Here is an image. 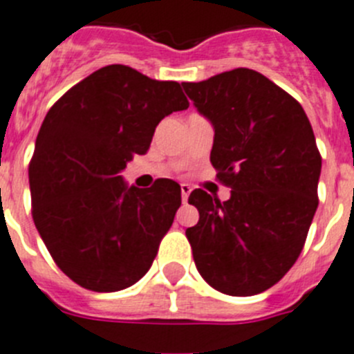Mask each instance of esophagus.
I'll use <instances>...</instances> for the list:
<instances>
[{
  "label": "esophagus",
  "instance_id": "obj_1",
  "mask_svg": "<svg viewBox=\"0 0 354 354\" xmlns=\"http://www.w3.org/2000/svg\"><path fill=\"white\" fill-rule=\"evenodd\" d=\"M180 189H181V199H183V203H187V199H189L190 192H192V187H190L189 183H181Z\"/></svg>",
  "mask_w": 354,
  "mask_h": 354
}]
</instances>
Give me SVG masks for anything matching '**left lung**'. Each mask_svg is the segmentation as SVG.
I'll return each mask as SVG.
<instances>
[{"label":"left lung","instance_id":"8db88e82","mask_svg":"<svg viewBox=\"0 0 354 354\" xmlns=\"http://www.w3.org/2000/svg\"><path fill=\"white\" fill-rule=\"evenodd\" d=\"M215 129L209 160L231 189L224 203L194 190L187 229L194 263L216 291L252 296L296 263L317 208L321 155L300 102L250 68L183 82Z\"/></svg>","mask_w":354,"mask_h":354}]
</instances>
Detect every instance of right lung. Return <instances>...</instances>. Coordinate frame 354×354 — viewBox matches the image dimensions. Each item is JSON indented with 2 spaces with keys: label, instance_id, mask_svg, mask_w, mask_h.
<instances>
[{
  "label": "right lung",
  "instance_id": "obj_1",
  "mask_svg": "<svg viewBox=\"0 0 354 354\" xmlns=\"http://www.w3.org/2000/svg\"><path fill=\"white\" fill-rule=\"evenodd\" d=\"M189 107L180 82L107 65L49 109L30 162L31 215L54 263L81 288L113 292L149 270L181 205L180 185L123 183L162 118Z\"/></svg>",
  "mask_w": 354,
  "mask_h": 354
}]
</instances>
